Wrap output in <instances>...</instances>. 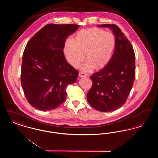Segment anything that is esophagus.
Segmentation results:
<instances>
[{
	"instance_id": "34e87169",
	"label": "esophagus",
	"mask_w": 158,
	"mask_h": 158,
	"mask_svg": "<svg viewBox=\"0 0 158 158\" xmlns=\"http://www.w3.org/2000/svg\"><path fill=\"white\" fill-rule=\"evenodd\" d=\"M79 76L80 77H82L88 76V75L86 74V73H83L82 72H79Z\"/></svg>"
}]
</instances>
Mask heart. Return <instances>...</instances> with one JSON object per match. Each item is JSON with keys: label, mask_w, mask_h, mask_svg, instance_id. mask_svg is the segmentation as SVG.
<instances>
[{"label": "heart", "mask_w": 158, "mask_h": 158, "mask_svg": "<svg viewBox=\"0 0 158 158\" xmlns=\"http://www.w3.org/2000/svg\"><path fill=\"white\" fill-rule=\"evenodd\" d=\"M115 46V38L111 32L94 28L79 31L75 40L68 38L64 46V53L69 63L77 68L85 57L83 65L88 72L104 66L110 60Z\"/></svg>", "instance_id": "b5f03b06"}]
</instances>
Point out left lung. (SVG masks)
I'll return each mask as SVG.
<instances>
[{"label": "left lung", "instance_id": "1", "mask_svg": "<svg viewBox=\"0 0 158 158\" xmlns=\"http://www.w3.org/2000/svg\"><path fill=\"white\" fill-rule=\"evenodd\" d=\"M115 36L111 59L100 71L90 76L92 86L87 94L88 102L101 112L115 111L124 105L133 87L135 75V54L127 37L115 24H103Z\"/></svg>", "mask_w": 158, "mask_h": 158}]
</instances>
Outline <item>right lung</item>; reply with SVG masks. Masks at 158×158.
Listing matches in <instances>:
<instances>
[{"label":"right lung","mask_w":158,"mask_h":158,"mask_svg":"<svg viewBox=\"0 0 158 158\" xmlns=\"http://www.w3.org/2000/svg\"><path fill=\"white\" fill-rule=\"evenodd\" d=\"M79 25L47 24L37 32L23 53L21 82L26 99L41 111L54 110L66 99L68 85L79 72L66 60L63 48L66 38Z\"/></svg>","instance_id":"right-lung-1"}]
</instances>
